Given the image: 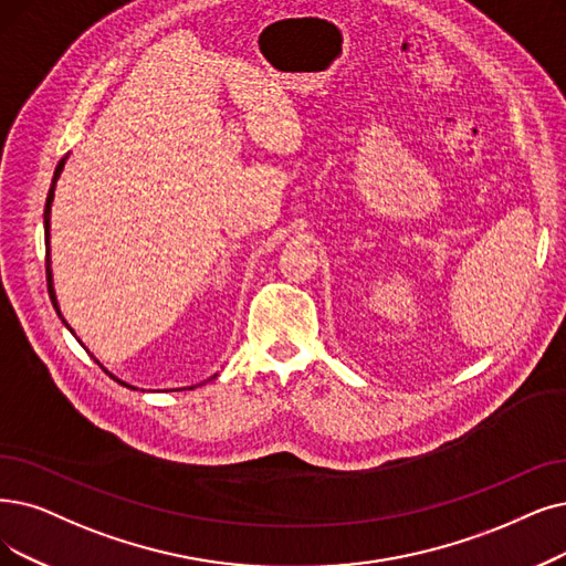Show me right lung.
Instances as JSON below:
<instances>
[{"instance_id":"1","label":"right lung","mask_w":566,"mask_h":566,"mask_svg":"<svg viewBox=\"0 0 566 566\" xmlns=\"http://www.w3.org/2000/svg\"><path fill=\"white\" fill-rule=\"evenodd\" d=\"M66 157L70 155H64L62 160L57 163V167H55V174H53V184H51V190H49V197H46V209H43V232H46V281H49V295H51V302H53V306H55V311H57V315L62 318V313H60V306H57V297H55V287H53V269H51V205H53V197H55V186H57V178H60V174H62V169H64V163H66ZM62 323L66 325V321L62 318ZM66 329H70L72 334H74V329L66 325ZM97 365L104 369V365L99 359H95ZM106 374H108V369H104ZM108 376H113V374H108ZM116 378V376H113ZM216 378V376H213ZM118 382H123L125 388H132V386H127L125 380H120V378H116ZM195 388V386H192ZM190 388V390H192ZM132 390H137V388H132Z\"/></svg>"}]
</instances>
